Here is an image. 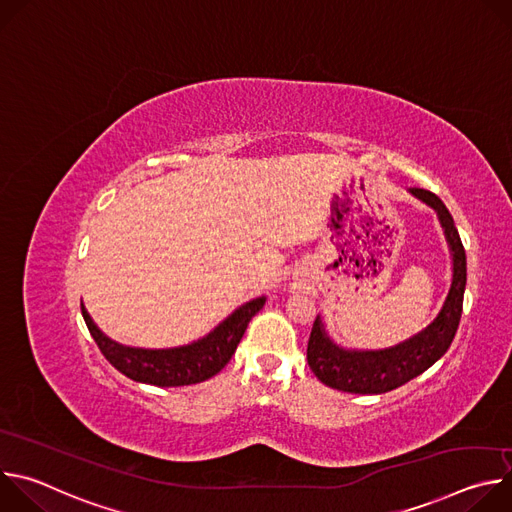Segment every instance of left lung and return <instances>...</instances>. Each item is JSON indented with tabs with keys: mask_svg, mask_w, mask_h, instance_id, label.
Segmentation results:
<instances>
[{
	"mask_svg": "<svg viewBox=\"0 0 512 512\" xmlns=\"http://www.w3.org/2000/svg\"><path fill=\"white\" fill-rule=\"evenodd\" d=\"M411 194L431 206L444 227L454 261L448 298L440 314L425 330L385 350H346L334 344L318 316L308 340V364L312 373L332 389L356 395L393 391L419 377L435 360H440L456 336L466 289V251L446 204L423 188H413Z\"/></svg>",
	"mask_w": 512,
	"mask_h": 512,
	"instance_id": "8db88e82",
	"label": "left lung"
}]
</instances>
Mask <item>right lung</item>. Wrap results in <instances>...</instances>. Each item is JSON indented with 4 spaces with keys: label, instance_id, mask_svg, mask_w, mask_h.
Masks as SVG:
<instances>
[{
    "label": "right lung",
    "instance_id": "1",
    "mask_svg": "<svg viewBox=\"0 0 512 512\" xmlns=\"http://www.w3.org/2000/svg\"><path fill=\"white\" fill-rule=\"evenodd\" d=\"M265 296L237 308L204 338L178 348H131L105 336L81 304L83 318L103 356L131 381L156 387H182L202 383L225 369L237 350L251 318L263 308Z\"/></svg>",
    "mask_w": 512,
    "mask_h": 512
}]
</instances>
